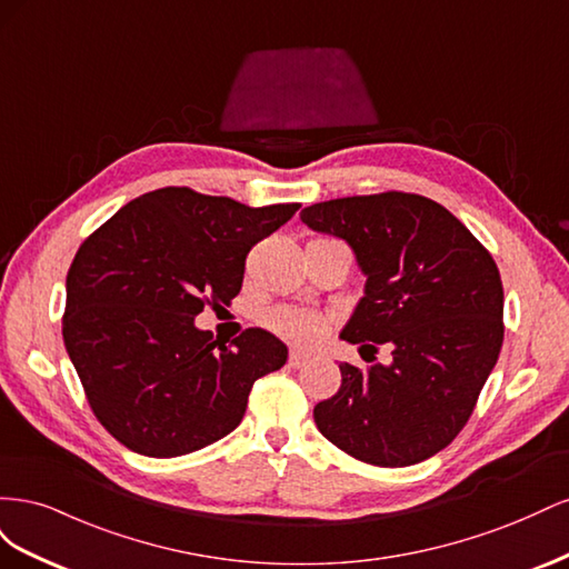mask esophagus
<instances>
[{
	"label": "esophagus",
	"mask_w": 569,
	"mask_h": 569,
	"mask_svg": "<svg viewBox=\"0 0 569 569\" xmlns=\"http://www.w3.org/2000/svg\"><path fill=\"white\" fill-rule=\"evenodd\" d=\"M308 360H311V353H306L301 349H291L289 351V366L291 368H301V366L308 363Z\"/></svg>",
	"instance_id": "34e87169"
}]
</instances>
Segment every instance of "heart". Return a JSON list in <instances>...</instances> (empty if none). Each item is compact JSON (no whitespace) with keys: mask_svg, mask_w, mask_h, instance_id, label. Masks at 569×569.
<instances>
[{"mask_svg":"<svg viewBox=\"0 0 569 569\" xmlns=\"http://www.w3.org/2000/svg\"><path fill=\"white\" fill-rule=\"evenodd\" d=\"M268 322L278 335L301 343L318 339L327 327L322 316L313 311H303V308H278V311H272L268 316Z\"/></svg>","mask_w":569,"mask_h":569,"instance_id":"obj_1","label":"heart"}]
</instances>
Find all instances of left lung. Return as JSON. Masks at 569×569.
Wrapping results in <instances>:
<instances>
[{
    "instance_id": "8db88e82",
    "label": "left lung",
    "mask_w": 569,
    "mask_h": 569,
    "mask_svg": "<svg viewBox=\"0 0 569 569\" xmlns=\"http://www.w3.org/2000/svg\"><path fill=\"white\" fill-rule=\"evenodd\" d=\"M308 228L347 242L366 274L341 339L389 343L391 363H339L313 408L349 456L406 468L446 449L472 416L503 343V284L491 253L441 203L406 192L306 206Z\"/></svg>"
}]
</instances>
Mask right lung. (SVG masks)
<instances>
[{
  "label": "right lung",
  "mask_w": 569,
  "mask_h": 569,
  "mask_svg": "<svg viewBox=\"0 0 569 569\" xmlns=\"http://www.w3.org/2000/svg\"><path fill=\"white\" fill-rule=\"evenodd\" d=\"M299 209L163 187L84 239L66 278L63 343L97 420L126 449L176 458L222 439L258 377L287 363L261 327L226 347L194 318L230 306L251 247Z\"/></svg>",
  "instance_id": "obj_1"
}]
</instances>
